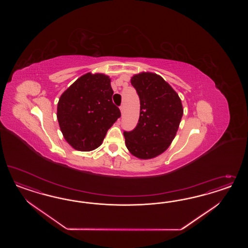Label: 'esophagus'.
Returning a JSON list of instances; mask_svg holds the SVG:
<instances>
[{
    "label": "esophagus",
    "instance_id": "esophagus-1",
    "mask_svg": "<svg viewBox=\"0 0 248 248\" xmlns=\"http://www.w3.org/2000/svg\"><path fill=\"white\" fill-rule=\"evenodd\" d=\"M120 111H121V113H122V114H124V105H121Z\"/></svg>",
    "mask_w": 248,
    "mask_h": 248
}]
</instances>
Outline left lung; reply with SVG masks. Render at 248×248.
Segmentation results:
<instances>
[{"label": "left lung", "instance_id": "8db88e82", "mask_svg": "<svg viewBox=\"0 0 248 248\" xmlns=\"http://www.w3.org/2000/svg\"><path fill=\"white\" fill-rule=\"evenodd\" d=\"M140 98V116L136 127L124 132L129 152L139 159L163 154L173 142L184 113L177 93L160 75L143 72L131 78Z\"/></svg>", "mask_w": 248, "mask_h": 248}]
</instances>
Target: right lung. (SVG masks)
Returning a JSON list of instances; mask_svg holds the SVG:
<instances>
[{
  "label": "right lung",
  "mask_w": 248,
  "mask_h": 248,
  "mask_svg": "<svg viewBox=\"0 0 248 248\" xmlns=\"http://www.w3.org/2000/svg\"><path fill=\"white\" fill-rule=\"evenodd\" d=\"M111 78L87 73L61 95L57 119L61 131L75 150L89 152L99 147L108 129L121 116L112 101Z\"/></svg>",
  "instance_id": "1"
}]
</instances>
